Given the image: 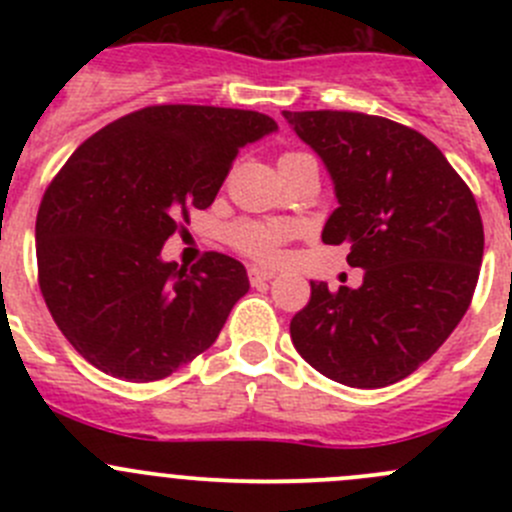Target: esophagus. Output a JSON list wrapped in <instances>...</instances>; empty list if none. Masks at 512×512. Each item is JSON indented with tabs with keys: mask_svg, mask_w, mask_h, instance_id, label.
<instances>
[{
	"mask_svg": "<svg viewBox=\"0 0 512 512\" xmlns=\"http://www.w3.org/2000/svg\"><path fill=\"white\" fill-rule=\"evenodd\" d=\"M247 277H250L252 287H260V285H265V282H270L272 277H275V272L262 270V267H250V270H247Z\"/></svg>",
	"mask_w": 512,
	"mask_h": 512,
	"instance_id": "esophagus-1",
	"label": "esophagus"
}]
</instances>
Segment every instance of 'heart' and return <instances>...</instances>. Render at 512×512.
<instances>
[{
	"instance_id": "b5f03b06",
	"label": "heart",
	"mask_w": 512,
	"mask_h": 512,
	"mask_svg": "<svg viewBox=\"0 0 512 512\" xmlns=\"http://www.w3.org/2000/svg\"><path fill=\"white\" fill-rule=\"evenodd\" d=\"M292 156V153H285ZM289 237L285 223H260V220H240L230 227V242L237 252L257 262H275L280 247Z\"/></svg>"
}]
</instances>
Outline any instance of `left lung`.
I'll use <instances>...</instances> for the list:
<instances>
[{"mask_svg":"<svg viewBox=\"0 0 512 512\" xmlns=\"http://www.w3.org/2000/svg\"><path fill=\"white\" fill-rule=\"evenodd\" d=\"M317 151L339 208L322 240L347 242L359 289L312 282L289 322L319 374L379 389L414 374L456 329L476 292L483 223L476 198L426 136L354 111H282Z\"/></svg>","mask_w":512,"mask_h":512,"instance_id":"8db88e82","label":"left lung"}]
</instances>
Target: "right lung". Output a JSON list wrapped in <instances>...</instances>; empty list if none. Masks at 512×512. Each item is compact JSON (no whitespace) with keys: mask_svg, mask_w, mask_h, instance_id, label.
<instances>
[{"mask_svg":"<svg viewBox=\"0 0 512 512\" xmlns=\"http://www.w3.org/2000/svg\"><path fill=\"white\" fill-rule=\"evenodd\" d=\"M277 131L270 116L165 103L86 138L36 215L44 302L71 347L126 381H158L203 354L250 289L245 267L205 252L160 260L165 240L213 205L240 148Z\"/></svg>","mask_w":512,"mask_h":512,"instance_id":"right-lung-1","label":"right lung"}]
</instances>
